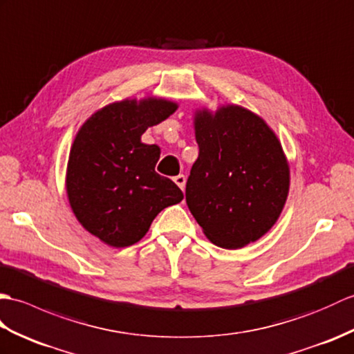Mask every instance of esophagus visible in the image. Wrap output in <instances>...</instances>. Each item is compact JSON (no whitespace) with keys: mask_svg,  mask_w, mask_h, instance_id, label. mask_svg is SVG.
<instances>
[{"mask_svg":"<svg viewBox=\"0 0 354 354\" xmlns=\"http://www.w3.org/2000/svg\"><path fill=\"white\" fill-rule=\"evenodd\" d=\"M176 185L180 187V189L185 191V185H186V177L183 174H178L177 177H174Z\"/></svg>","mask_w":354,"mask_h":354,"instance_id":"esophagus-1","label":"esophagus"}]
</instances>
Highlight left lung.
<instances>
[{
  "label": "left lung",
  "mask_w": 354,
  "mask_h": 354,
  "mask_svg": "<svg viewBox=\"0 0 354 354\" xmlns=\"http://www.w3.org/2000/svg\"><path fill=\"white\" fill-rule=\"evenodd\" d=\"M198 159L186 203L206 238L236 250L276 224L289 192V163L276 133L248 109L225 104L194 116Z\"/></svg>",
  "instance_id": "1"
}]
</instances>
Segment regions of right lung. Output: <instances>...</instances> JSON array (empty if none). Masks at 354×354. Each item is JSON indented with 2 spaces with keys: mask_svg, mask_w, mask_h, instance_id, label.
<instances>
[{
  "mask_svg": "<svg viewBox=\"0 0 354 354\" xmlns=\"http://www.w3.org/2000/svg\"><path fill=\"white\" fill-rule=\"evenodd\" d=\"M177 107L165 98H125L101 107L77 131L66 168L69 206L107 245H133L159 212L183 200L180 187L154 171L160 148L140 140Z\"/></svg>",
  "mask_w": 354,
  "mask_h": 354,
  "instance_id": "add662e5",
  "label": "right lung"
}]
</instances>
